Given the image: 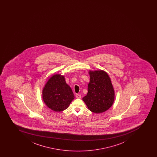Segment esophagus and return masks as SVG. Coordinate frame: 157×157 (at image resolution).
Segmentation results:
<instances>
[{
  "instance_id": "34e87169",
  "label": "esophagus",
  "mask_w": 157,
  "mask_h": 157,
  "mask_svg": "<svg viewBox=\"0 0 157 157\" xmlns=\"http://www.w3.org/2000/svg\"><path fill=\"white\" fill-rule=\"evenodd\" d=\"M76 98H81V95H79V94H76Z\"/></svg>"
}]
</instances>
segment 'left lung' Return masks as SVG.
Instances as JSON below:
<instances>
[{
	"label": "left lung",
	"mask_w": 157,
	"mask_h": 157,
	"mask_svg": "<svg viewBox=\"0 0 157 157\" xmlns=\"http://www.w3.org/2000/svg\"><path fill=\"white\" fill-rule=\"evenodd\" d=\"M89 74L88 93L83 101L93 113H103L112 106L115 99L111 80L106 72L103 70L90 71Z\"/></svg>",
	"instance_id": "obj_1"
}]
</instances>
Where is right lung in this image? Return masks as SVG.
Instances as JSON below:
<instances>
[{
    "instance_id": "right-lung-1",
    "label": "right lung",
    "mask_w": 157,
    "mask_h": 157,
    "mask_svg": "<svg viewBox=\"0 0 157 157\" xmlns=\"http://www.w3.org/2000/svg\"><path fill=\"white\" fill-rule=\"evenodd\" d=\"M42 98L45 104L55 112H62L68 108L74 99L72 89L61 74L52 76L43 88Z\"/></svg>"
}]
</instances>
